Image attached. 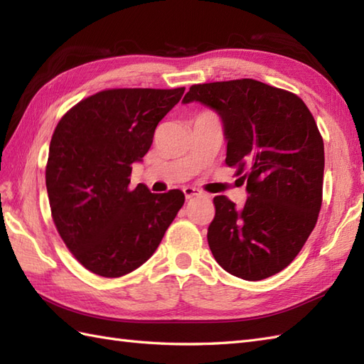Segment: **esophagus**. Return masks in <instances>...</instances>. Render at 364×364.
<instances>
[{
	"mask_svg": "<svg viewBox=\"0 0 364 364\" xmlns=\"http://www.w3.org/2000/svg\"><path fill=\"white\" fill-rule=\"evenodd\" d=\"M183 192H184V197H186V198H192V197H198V196H202V191H200V189H196V188H191V186L183 188Z\"/></svg>",
	"mask_w": 364,
	"mask_h": 364,
	"instance_id": "esophagus-1",
	"label": "esophagus"
}]
</instances>
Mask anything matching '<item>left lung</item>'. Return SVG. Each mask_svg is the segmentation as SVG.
<instances>
[{
    "instance_id": "8db88e82",
    "label": "left lung",
    "mask_w": 364,
    "mask_h": 364,
    "mask_svg": "<svg viewBox=\"0 0 364 364\" xmlns=\"http://www.w3.org/2000/svg\"><path fill=\"white\" fill-rule=\"evenodd\" d=\"M219 115L230 166L245 183L242 208L214 197L208 244L228 274L257 282L291 264L318 222L323 142L301 100L255 80L192 86L183 103Z\"/></svg>"
}]
</instances>
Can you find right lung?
Returning <instances> with one entry per match:
<instances>
[{"mask_svg": "<svg viewBox=\"0 0 364 364\" xmlns=\"http://www.w3.org/2000/svg\"><path fill=\"white\" fill-rule=\"evenodd\" d=\"M178 89H112L73 106L54 129L45 170L51 215L75 258L97 275L133 272L156 252L184 203L173 189L129 188Z\"/></svg>", "mask_w": 364, "mask_h": 364, "instance_id": "obj_1", "label": "right lung"}]
</instances>
